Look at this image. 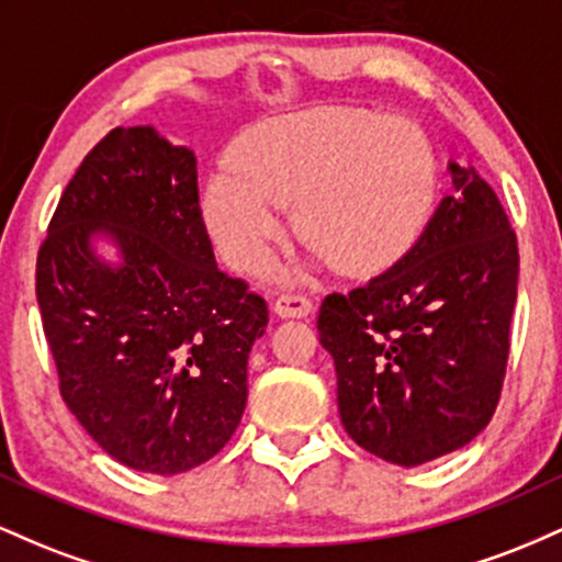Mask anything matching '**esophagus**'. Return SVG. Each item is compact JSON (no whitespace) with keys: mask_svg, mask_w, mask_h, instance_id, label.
Here are the masks:
<instances>
[{"mask_svg":"<svg viewBox=\"0 0 562 562\" xmlns=\"http://www.w3.org/2000/svg\"><path fill=\"white\" fill-rule=\"evenodd\" d=\"M274 314L277 317H295V319H301V317H308V314H312V308H314V303L306 299V295H295V293H282V295H277L274 299Z\"/></svg>","mask_w":562,"mask_h":562,"instance_id":"esophagus-1","label":"esophagus"}]
</instances>
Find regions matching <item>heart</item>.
Segmentation results:
<instances>
[{"label":"heart","instance_id":"heart-1","mask_svg":"<svg viewBox=\"0 0 562 562\" xmlns=\"http://www.w3.org/2000/svg\"><path fill=\"white\" fill-rule=\"evenodd\" d=\"M232 166L211 173L203 222L222 259L259 272L293 205L299 237L333 269L370 277L415 248L434 214L438 158L406 119L317 108L263 121L243 134Z\"/></svg>","mask_w":562,"mask_h":562}]
</instances>
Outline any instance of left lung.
<instances>
[{
    "label": "left lung",
    "mask_w": 562,
    "mask_h": 562,
    "mask_svg": "<svg viewBox=\"0 0 562 562\" xmlns=\"http://www.w3.org/2000/svg\"><path fill=\"white\" fill-rule=\"evenodd\" d=\"M454 192L415 248L322 301L319 344L359 447L402 468L462 449L492 420L518 299V240L496 192L449 164Z\"/></svg>",
    "instance_id": "obj_1"
}]
</instances>
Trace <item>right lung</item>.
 <instances>
[{"mask_svg":"<svg viewBox=\"0 0 562 562\" xmlns=\"http://www.w3.org/2000/svg\"><path fill=\"white\" fill-rule=\"evenodd\" d=\"M36 301L63 402L113 460L177 475L224 449L269 308L216 267L190 147L153 126L97 142L38 248Z\"/></svg>","mask_w":562,"mask_h":562,"instance_id":"obj_1","label":"right lung"}]
</instances>
